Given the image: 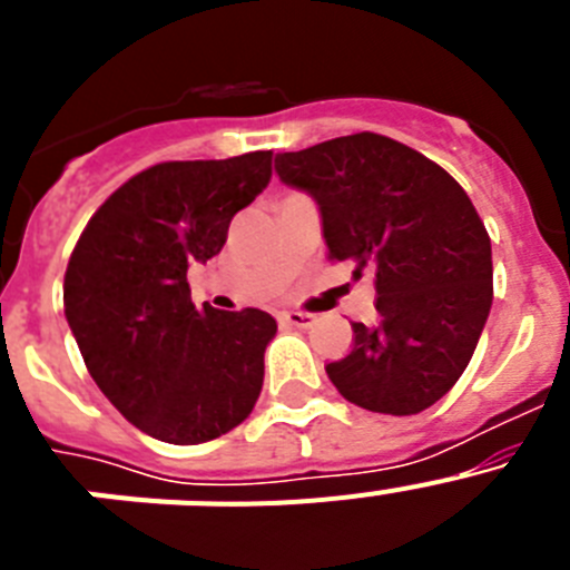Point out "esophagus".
<instances>
[{"mask_svg": "<svg viewBox=\"0 0 570 570\" xmlns=\"http://www.w3.org/2000/svg\"><path fill=\"white\" fill-rule=\"evenodd\" d=\"M314 320L316 316L305 314V311H285V314H279V322H285V325H291V328H311Z\"/></svg>", "mask_w": 570, "mask_h": 570, "instance_id": "34e87169", "label": "esophagus"}]
</instances>
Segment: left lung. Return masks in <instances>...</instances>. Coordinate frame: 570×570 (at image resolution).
<instances>
[{"instance_id": "1", "label": "left lung", "mask_w": 570, "mask_h": 570, "mask_svg": "<svg viewBox=\"0 0 570 570\" xmlns=\"http://www.w3.org/2000/svg\"><path fill=\"white\" fill-rule=\"evenodd\" d=\"M285 185L320 205L331 262L374 271L376 325L328 362L342 396L411 416L456 385L493 299L491 236L454 176L382 134L336 136L276 156Z\"/></svg>"}]
</instances>
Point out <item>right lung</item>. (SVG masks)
<instances>
[{
    "label": "right lung",
    "mask_w": 570,
    "mask_h": 570,
    "mask_svg": "<svg viewBox=\"0 0 570 570\" xmlns=\"http://www.w3.org/2000/svg\"><path fill=\"white\" fill-rule=\"evenodd\" d=\"M271 150L159 163L99 205L65 271V316L88 374L130 425L199 445L248 420L276 320L194 308L188 262L223 250L271 183Z\"/></svg>",
    "instance_id": "add662e5"
}]
</instances>
